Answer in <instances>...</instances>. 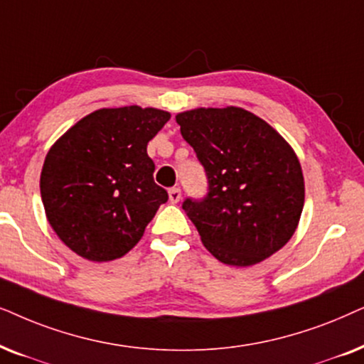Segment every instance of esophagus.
Returning a JSON list of instances; mask_svg holds the SVG:
<instances>
[{"label": "esophagus", "mask_w": 364, "mask_h": 364, "mask_svg": "<svg viewBox=\"0 0 364 364\" xmlns=\"http://www.w3.org/2000/svg\"><path fill=\"white\" fill-rule=\"evenodd\" d=\"M168 195H169V201L171 203H178L181 200V190H179V188H171V190L168 191Z\"/></svg>", "instance_id": "obj_1"}]
</instances>
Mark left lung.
I'll use <instances>...</instances> for the list:
<instances>
[{
    "label": "left lung",
    "mask_w": 364,
    "mask_h": 364,
    "mask_svg": "<svg viewBox=\"0 0 364 364\" xmlns=\"http://www.w3.org/2000/svg\"><path fill=\"white\" fill-rule=\"evenodd\" d=\"M176 123L206 171V196L183 201L206 250L225 264L251 266L283 248L304 205L293 148L264 119L236 106L185 111Z\"/></svg>",
    "instance_id": "left-lung-1"
}]
</instances>
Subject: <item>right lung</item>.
I'll return each instance as SVG.
<instances>
[{
    "label": "right lung",
    "instance_id": "obj_1",
    "mask_svg": "<svg viewBox=\"0 0 364 364\" xmlns=\"http://www.w3.org/2000/svg\"><path fill=\"white\" fill-rule=\"evenodd\" d=\"M169 118L156 108H103L48 151L41 200L51 228L76 255L100 263L121 258L168 201L146 146Z\"/></svg>",
    "mask_w": 364,
    "mask_h": 364
}]
</instances>
